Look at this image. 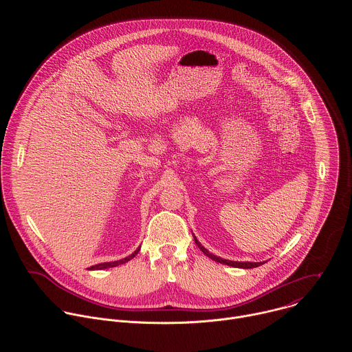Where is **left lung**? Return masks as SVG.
Segmentation results:
<instances>
[{
    "mask_svg": "<svg viewBox=\"0 0 352 352\" xmlns=\"http://www.w3.org/2000/svg\"><path fill=\"white\" fill-rule=\"evenodd\" d=\"M193 239H195L196 245L199 246V249L202 250V252H204L206 256H209V258H210L212 261H214V262H219V263H224V265H228V266H232V267H241V269H254V267H258V266L263 265V263H252V262H232V261L221 259V258H219V256H216V255H212V254L209 252V250H208L205 246L200 245V242L196 239V236H193Z\"/></svg>",
    "mask_w": 352,
    "mask_h": 352,
    "instance_id": "left-lung-1",
    "label": "left lung"
}]
</instances>
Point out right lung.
Returning <instances> with one entry per match:
<instances>
[{
  "instance_id": "1",
  "label": "right lung",
  "mask_w": 352,
  "mask_h": 352,
  "mask_svg": "<svg viewBox=\"0 0 352 352\" xmlns=\"http://www.w3.org/2000/svg\"><path fill=\"white\" fill-rule=\"evenodd\" d=\"M139 249L140 248H138L135 252L132 254V255H129V256H126V258H124V259H121V261H117V262H107V263H98V265H94V266H91V267H89L90 270H102V269H107V267H116V266H118V265H122V263H126L128 261H131L132 258H135L136 256V254L139 252Z\"/></svg>"
}]
</instances>
